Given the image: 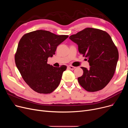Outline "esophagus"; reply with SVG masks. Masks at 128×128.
Here are the masks:
<instances>
[{
  "mask_svg": "<svg viewBox=\"0 0 128 128\" xmlns=\"http://www.w3.org/2000/svg\"><path fill=\"white\" fill-rule=\"evenodd\" d=\"M68 68L71 70H74L76 68L75 66H73L72 65H69V66H68Z\"/></svg>",
  "mask_w": 128,
  "mask_h": 128,
  "instance_id": "esophagus-1",
  "label": "esophagus"
}]
</instances>
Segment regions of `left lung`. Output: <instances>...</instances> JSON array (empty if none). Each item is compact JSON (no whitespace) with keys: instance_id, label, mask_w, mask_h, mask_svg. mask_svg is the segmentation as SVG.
Wrapping results in <instances>:
<instances>
[{"instance_id":"1","label":"left lung","mask_w":128,"mask_h":128,"mask_svg":"<svg viewBox=\"0 0 128 128\" xmlns=\"http://www.w3.org/2000/svg\"><path fill=\"white\" fill-rule=\"evenodd\" d=\"M70 39L78 46L79 53L88 59L89 69L82 67L84 74L78 77L80 85L86 91L103 89L112 79L119 58L117 46L106 32L86 28Z\"/></svg>"}]
</instances>
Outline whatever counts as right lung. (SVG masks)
Masks as SVG:
<instances>
[{
	"mask_svg": "<svg viewBox=\"0 0 128 128\" xmlns=\"http://www.w3.org/2000/svg\"><path fill=\"white\" fill-rule=\"evenodd\" d=\"M68 37L37 30L25 34L20 40L14 56L16 64L25 82L34 91L48 94L58 86L67 66L56 68L47 60Z\"/></svg>",
	"mask_w": 128,
	"mask_h": 128,
	"instance_id": "right-lung-1",
	"label": "right lung"
}]
</instances>
